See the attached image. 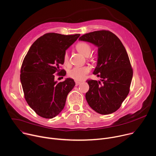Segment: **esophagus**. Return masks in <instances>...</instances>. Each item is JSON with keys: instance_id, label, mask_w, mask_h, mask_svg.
Returning <instances> with one entry per match:
<instances>
[{"instance_id": "34e87169", "label": "esophagus", "mask_w": 156, "mask_h": 156, "mask_svg": "<svg viewBox=\"0 0 156 156\" xmlns=\"http://www.w3.org/2000/svg\"><path fill=\"white\" fill-rule=\"evenodd\" d=\"M80 83H81L80 82H79V81H76V86L79 85Z\"/></svg>"}]
</instances>
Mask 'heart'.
I'll return each mask as SVG.
<instances>
[{"label": "heart", "mask_w": 156, "mask_h": 156, "mask_svg": "<svg viewBox=\"0 0 156 156\" xmlns=\"http://www.w3.org/2000/svg\"><path fill=\"white\" fill-rule=\"evenodd\" d=\"M76 49L80 54L87 57L91 52V47L86 42H80L76 45ZM64 64L66 66L69 64V58L67 52L64 53L63 57ZM90 69L89 66H77L70 69L68 72V76L76 80H82L86 75L90 72Z\"/></svg>", "instance_id": "1"}]
</instances>
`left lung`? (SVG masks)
Here are the masks:
<instances>
[{"mask_svg":"<svg viewBox=\"0 0 156 156\" xmlns=\"http://www.w3.org/2000/svg\"><path fill=\"white\" fill-rule=\"evenodd\" d=\"M98 48L97 66L93 73L100 81L87 80L89 90L85 98L89 106L101 115L116 112L126 98L133 77V69L125 48L110 31L86 33L79 39Z\"/></svg>","mask_w":156,"mask_h":156,"instance_id":"left-lung-1","label":"left lung"}]
</instances>
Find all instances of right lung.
Listing matches in <instances>:
<instances>
[{
    "mask_svg": "<svg viewBox=\"0 0 156 156\" xmlns=\"http://www.w3.org/2000/svg\"><path fill=\"white\" fill-rule=\"evenodd\" d=\"M80 37L48 33L34 41L25 56L20 71L25 98L39 116L53 118L64 108L67 96L76 83L71 78L58 82L55 74L64 76L60 69L66 51Z\"/></svg>",
    "mask_w": 156,
    "mask_h": 156,
    "instance_id": "obj_1",
    "label": "right lung"
}]
</instances>
